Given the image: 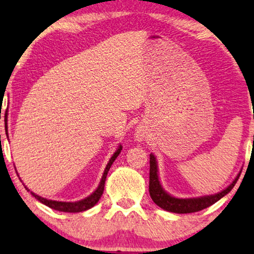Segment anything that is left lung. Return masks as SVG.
Returning a JSON list of instances; mask_svg holds the SVG:
<instances>
[{
	"label": "left lung",
	"mask_w": 254,
	"mask_h": 254,
	"mask_svg": "<svg viewBox=\"0 0 254 254\" xmlns=\"http://www.w3.org/2000/svg\"><path fill=\"white\" fill-rule=\"evenodd\" d=\"M237 176L230 186L222 190V192L214 194V195H207L196 197V199H177L175 196H171L170 194L165 192L162 189L161 184L158 180L157 175V163L154 155H150V173H149V193L154 202L161 207L162 209L171 211V213L177 214H189L195 213L204 209V208L211 206L215 202H217L221 197H223L225 194H228L230 190L234 189V186L237 183L239 178Z\"/></svg>",
	"instance_id": "8db88e82"
}]
</instances>
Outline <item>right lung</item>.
<instances>
[{
    "label": "right lung",
    "instance_id": "1",
    "mask_svg": "<svg viewBox=\"0 0 254 254\" xmlns=\"http://www.w3.org/2000/svg\"><path fill=\"white\" fill-rule=\"evenodd\" d=\"M6 113H5V118H4V123H5V131H8V124H6ZM8 134V133H6ZM121 145L119 147V149L114 152L112 157H111L110 162L107 163L106 165V169L105 171H104V175L102 177V180H100V184L98 186V189H97L95 192H93L91 195L85 197L84 200H81V201H77V202H62V201H53V200H47L45 199V197H41L39 195H37V194H34L31 192V194L36 197L38 201H40L41 203L46 204L47 207L52 208V209H55V210H59V211H64V213H79V211H84V210H88L90 208H92L95 204L98 202L100 196L103 195V192H104V187H105V180H106V177H107V172H109V170L111 168V165L113 164V162L116 161V158L118 157V155L120 154L121 151ZM27 190V189H26Z\"/></svg>",
    "mask_w": 254,
    "mask_h": 254
}]
</instances>
